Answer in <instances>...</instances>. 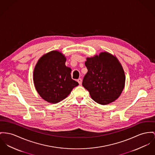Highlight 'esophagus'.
<instances>
[{
    "mask_svg": "<svg viewBox=\"0 0 155 155\" xmlns=\"http://www.w3.org/2000/svg\"><path fill=\"white\" fill-rule=\"evenodd\" d=\"M78 83H79V84H80V85H81V84H82V79H81V78L78 79Z\"/></svg>",
    "mask_w": 155,
    "mask_h": 155,
    "instance_id": "esophagus-1",
    "label": "esophagus"
}]
</instances>
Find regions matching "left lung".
Here are the masks:
<instances>
[{
	"mask_svg": "<svg viewBox=\"0 0 155 155\" xmlns=\"http://www.w3.org/2000/svg\"><path fill=\"white\" fill-rule=\"evenodd\" d=\"M85 66L87 72L82 85L93 100L101 104H107L117 99L125 82L124 69L117 58L102 52L99 56L87 58Z\"/></svg>",
	"mask_w": 155,
	"mask_h": 155,
	"instance_id": "obj_1",
	"label": "left lung"
}]
</instances>
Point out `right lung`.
I'll return each mask as SVG.
<instances>
[{"label":"right lung","instance_id":"1","mask_svg":"<svg viewBox=\"0 0 155 155\" xmlns=\"http://www.w3.org/2000/svg\"><path fill=\"white\" fill-rule=\"evenodd\" d=\"M66 58L61 52L52 51L43 55L33 72L37 92L46 101L57 103L66 98L79 83L73 80L71 69L65 65Z\"/></svg>","mask_w":155,"mask_h":155}]
</instances>
